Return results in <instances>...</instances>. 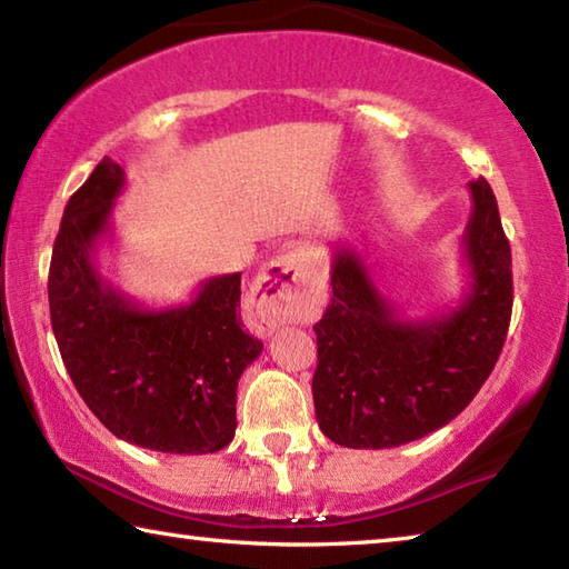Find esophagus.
Instances as JSON below:
<instances>
[{
    "label": "esophagus",
    "mask_w": 569,
    "mask_h": 569,
    "mask_svg": "<svg viewBox=\"0 0 569 569\" xmlns=\"http://www.w3.org/2000/svg\"><path fill=\"white\" fill-rule=\"evenodd\" d=\"M306 271L296 250L273 258L256 281L258 313L266 329L298 319L306 301Z\"/></svg>",
    "instance_id": "1"
}]
</instances>
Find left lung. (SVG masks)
<instances>
[{"mask_svg": "<svg viewBox=\"0 0 569 569\" xmlns=\"http://www.w3.org/2000/svg\"><path fill=\"white\" fill-rule=\"evenodd\" d=\"M461 303L403 319L351 248L336 246L331 303L313 326L316 419L349 449H391L445 427L492 373L512 319V250L485 178L469 182Z\"/></svg>", "mask_w": 569, "mask_h": 569, "instance_id": "8db88e82", "label": "left lung"}]
</instances>
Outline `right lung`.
Returning <instances> with one entry per match:
<instances>
[{
	"mask_svg": "<svg viewBox=\"0 0 569 569\" xmlns=\"http://www.w3.org/2000/svg\"><path fill=\"white\" fill-rule=\"evenodd\" d=\"M124 170L102 158L64 208L50 316L67 373L114 437L166 455H213L236 437L240 373L263 351L240 321V273L200 281L190 303L146 308L98 271Z\"/></svg>",
	"mask_w": 569,
	"mask_h": 569,
	"instance_id": "add662e5",
	"label": "right lung"
}]
</instances>
